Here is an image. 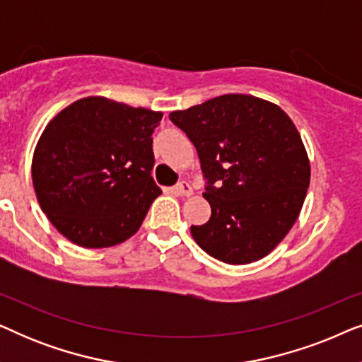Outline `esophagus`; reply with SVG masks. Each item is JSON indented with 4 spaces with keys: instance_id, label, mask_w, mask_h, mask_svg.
Segmentation results:
<instances>
[{
    "instance_id": "obj_1",
    "label": "esophagus",
    "mask_w": 362,
    "mask_h": 362,
    "mask_svg": "<svg viewBox=\"0 0 362 362\" xmlns=\"http://www.w3.org/2000/svg\"><path fill=\"white\" fill-rule=\"evenodd\" d=\"M175 192H176V194H180V196H191L192 194V187L189 186V182L181 181L175 186Z\"/></svg>"
}]
</instances>
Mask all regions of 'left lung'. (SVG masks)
<instances>
[{"label": "left lung", "instance_id": "1", "mask_svg": "<svg viewBox=\"0 0 362 362\" xmlns=\"http://www.w3.org/2000/svg\"><path fill=\"white\" fill-rule=\"evenodd\" d=\"M201 161L206 224L192 239L226 264H250L288 234L310 186L301 136L279 105L254 95L227 93L170 113Z\"/></svg>", "mask_w": 362, "mask_h": 362}]
</instances>
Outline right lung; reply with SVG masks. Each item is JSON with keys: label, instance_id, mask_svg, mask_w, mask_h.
<instances>
[{"label": "right lung", "instance_id": "obj_1", "mask_svg": "<svg viewBox=\"0 0 362 362\" xmlns=\"http://www.w3.org/2000/svg\"><path fill=\"white\" fill-rule=\"evenodd\" d=\"M163 113L86 97L49 122L33 156L39 206L87 249L112 247L140 229L161 194L153 180L151 133Z\"/></svg>", "mask_w": 362, "mask_h": 362}]
</instances>
